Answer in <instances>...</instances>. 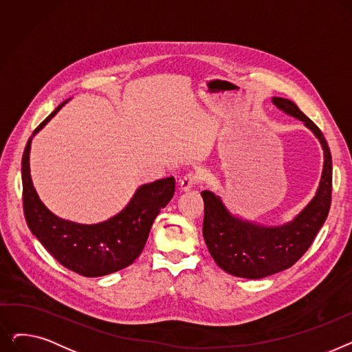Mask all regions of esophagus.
Here are the masks:
<instances>
[{
  "label": "esophagus",
  "mask_w": 352,
  "mask_h": 352,
  "mask_svg": "<svg viewBox=\"0 0 352 352\" xmlns=\"http://www.w3.org/2000/svg\"><path fill=\"white\" fill-rule=\"evenodd\" d=\"M198 175L197 174H194V173H188V174H186L184 175L182 178H181V181H179V188L182 190V191H187V190H190V188H192L195 184L198 182Z\"/></svg>",
  "instance_id": "34e87169"
}]
</instances>
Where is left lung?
Here are the masks:
<instances>
[{
  "instance_id": "1",
  "label": "left lung",
  "mask_w": 352,
  "mask_h": 352,
  "mask_svg": "<svg viewBox=\"0 0 352 352\" xmlns=\"http://www.w3.org/2000/svg\"><path fill=\"white\" fill-rule=\"evenodd\" d=\"M272 104L284 113L304 121L324 150V170L320 187L309 204L291 223L280 227L256 226L236 218L211 191H202L204 224L202 235L214 261L226 272L258 280L292 267L316 239L331 207L332 160L325 137L292 101L274 97Z\"/></svg>"
}]
</instances>
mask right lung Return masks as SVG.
I'll return each mask as SVG.
<instances>
[{"instance_id":"obj_1","label":"right lung","mask_w":352,"mask_h":352,"mask_svg":"<svg viewBox=\"0 0 352 352\" xmlns=\"http://www.w3.org/2000/svg\"><path fill=\"white\" fill-rule=\"evenodd\" d=\"M60 104L32 135L58 113ZM30 137L23 155V206L27 226L44 248L65 268L82 276H102L131 265L140 256L158 212L175 192L174 177L141 186L128 206L100 224H77L54 215L41 202L30 174Z\"/></svg>"}]
</instances>
